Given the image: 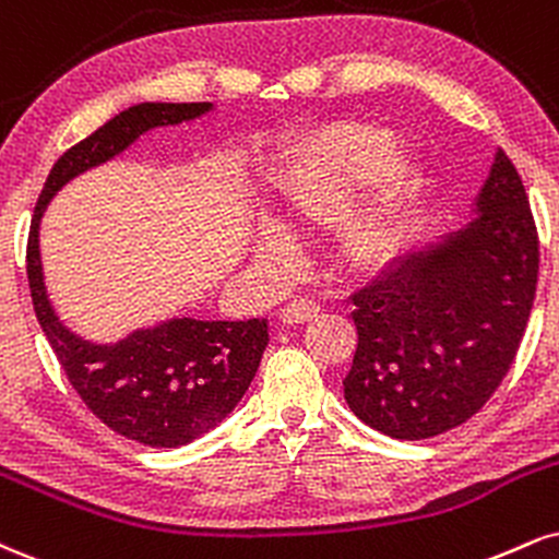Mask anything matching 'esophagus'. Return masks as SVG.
<instances>
[{
	"label": "esophagus",
	"instance_id": "esophagus-1",
	"mask_svg": "<svg viewBox=\"0 0 559 559\" xmlns=\"http://www.w3.org/2000/svg\"><path fill=\"white\" fill-rule=\"evenodd\" d=\"M320 301L314 299H292L288 305L281 309V320L288 322V325H297V322H307L320 314Z\"/></svg>",
	"mask_w": 559,
	"mask_h": 559
}]
</instances>
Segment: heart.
<instances>
[{"mask_svg": "<svg viewBox=\"0 0 559 559\" xmlns=\"http://www.w3.org/2000/svg\"><path fill=\"white\" fill-rule=\"evenodd\" d=\"M395 151L393 134L374 127H348L328 134L286 166L275 213L286 231H312L338 218L356 192L369 185ZM421 174L408 160H395L380 177L378 192L348 226V247L367 262L388 260L401 247ZM260 258L281 254V241L262 234L254 245Z\"/></svg>", "mask_w": 559, "mask_h": 559, "instance_id": "b5f03b06", "label": "heart"}]
</instances>
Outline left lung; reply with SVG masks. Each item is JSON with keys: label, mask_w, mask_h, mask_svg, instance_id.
Returning a JSON list of instances; mask_svg holds the SVG:
<instances>
[{"label": "left lung", "mask_w": 559, "mask_h": 559, "mask_svg": "<svg viewBox=\"0 0 559 559\" xmlns=\"http://www.w3.org/2000/svg\"><path fill=\"white\" fill-rule=\"evenodd\" d=\"M539 239L515 166L497 147L468 224L401 254L356 292L348 408L395 440L463 425L500 388L521 346Z\"/></svg>", "instance_id": "8db88e82"}]
</instances>
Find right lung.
I'll return each mask as SVG.
<instances>
[{
    "label": "right lung",
    "mask_w": 559,
    "mask_h": 559,
    "mask_svg": "<svg viewBox=\"0 0 559 559\" xmlns=\"http://www.w3.org/2000/svg\"><path fill=\"white\" fill-rule=\"evenodd\" d=\"M213 104H138L80 140L53 164L28 237V284L38 325L67 380L106 427L151 448H179L218 427L237 408L267 346V320L169 318L114 344H96L64 325L44 284L38 231L53 194L80 174L122 153L145 132L192 122Z\"/></svg>",
    "instance_id": "right-lung-1"
}]
</instances>
